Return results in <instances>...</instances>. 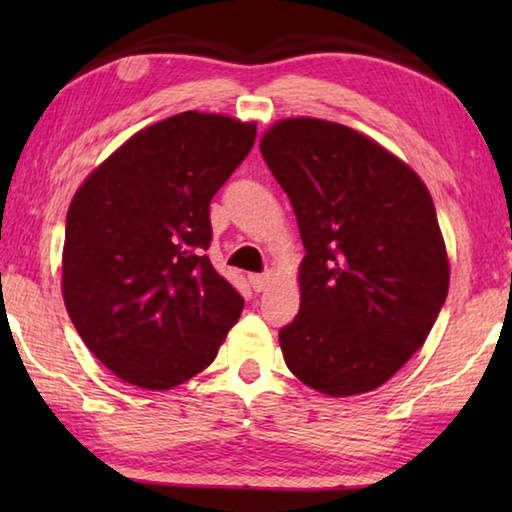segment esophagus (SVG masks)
<instances>
[{"instance_id":"1","label":"esophagus","mask_w":512,"mask_h":512,"mask_svg":"<svg viewBox=\"0 0 512 512\" xmlns=\"http://www.w3.org/2000/svg\"><path fill=\"white\" fill-rule=\"evenodd\" d=\"M268 282H271V275H268V273L250 275V287H253L257 293H262L268 287Z\"/></svg>"}]
</instances>
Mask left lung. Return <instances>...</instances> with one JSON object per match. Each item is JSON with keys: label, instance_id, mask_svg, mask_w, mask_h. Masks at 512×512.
<instances>
[{"label": "left lung", "instance_id": "obj_1", "mask_svg": "<svg viewBox=\"0 0 512 512\" xmlns=\"http://www.w3.org/2000/svg\"><path fill=\"white\" fill-rule=\"evenodd\" d=\"M264 160L296 212L307 255L300 311L280 329L289 370L332 397L375 391L427 341L449 262L418 173L325 119H282Z\"/></svg>", "mask_w": 512, "mask_h": 512}]
</instances>
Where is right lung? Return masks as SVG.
<instances>
[{"mask_svg":"<svg viewBox=\"0 0 512 512\" xmlns=\"http://www.w3.org/2000/svg\"><path fill=\"white\" fill-rule=\"evenodd\" d=\"M257 126L187 110L135 133L74 194L63 298L88 350L128 384L167 391L214 361L244 298L216 273L210 203Z\"/></svg>","mask_w":512,"mask_h":512,"instance_id":"right-lung-1","label":"right lung"}]
</instances>
